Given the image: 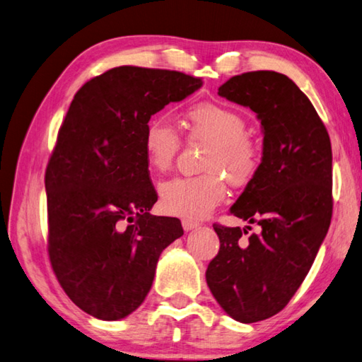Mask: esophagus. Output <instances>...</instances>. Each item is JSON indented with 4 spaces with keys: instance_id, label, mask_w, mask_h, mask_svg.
<instances>
[{
    "instance_id": "esophagus-1",
    "label": "esophagus",
    "mask_w": 362,
    "mask_h": 362,
    "mask_svg": "<svg viewBox=\"0 0 362 362\" xmlns=\"http://www.w3.org/2000/svg\"><path fill=\"white\" fill-rule=\"evenodd\" d=\"M182 226H183V229H185V231H192V229H196V228L199 226V223H198V221H192V220L183 218V220H182Z\"/></svg>"
}]
</instances>
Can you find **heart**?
Instances as JSON below:
<instances>
[{
    "label": "heart",
    "instance_id": "b5f03b06",
    "mask_svg": "<svg viewBox=\"0 0 362 362\" xmlns=\"http://www.w3.org/2000/svg\"><path fill=\"white\" fill-rule=\"evenodd\" d=\"M185 122L193 139L210 144L202 161V170L207 173L163 182L160 206L168 215L199 220L225 199L226 183L218 173L225 174L233 185H245L259 168V150L245 136L244 117L220 104H194L187 110ZM142 147L148 168L163 173L173 166L180 137L164 118L155 117L147 123Z\"/></svg>",
    "mask_w": 362,
    "mask_h": 362
}]
</instances>
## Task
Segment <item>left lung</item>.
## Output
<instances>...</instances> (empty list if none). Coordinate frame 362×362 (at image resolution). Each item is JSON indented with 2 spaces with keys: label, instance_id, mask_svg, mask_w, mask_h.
Masks as SVG:
<instances>
[{
  "label": "left lung",
  "instance_id": "left-lung-1",
  "mask_svg": "<svg viewBox=\"0 0 362 362\" xmlns=\"http://www.w3.org/2000/svg\"><path fill=\"white\" fill-rule=\"evenodd\" d=\"M261 120L262 160L231 214L259 226L214 225L218 255L207 285L229 317L240 323L274 317L298 291L326 238L332 216V150L325 123L290 77L252 71L218 88Z\"/></svg>",
  "mask_w": 362,
  "mask_h": 362
}]
</instances>
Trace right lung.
Listing matches in <instances>:
<instances>
[{
    "label": "right lung",
    "mask_w": 362,
    "mask_h": 362,
    "mask_svg": "<svg viewBox=\"0 0 362 362\" xmlns=\"http://www.w3.org/2000/svg\"><path fill=\"white\" fill-rule=\"evenodd\" d=\"M202 78L118 66L77 91L45 169L49 258L62 288L100 320L128 317L150 291L156 262L183 234L158 199L144 156L153 114L185 100Z\"/></svg>",
    "instance_id": "add662e5"
}]
</instances>
